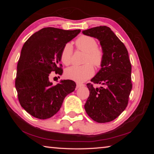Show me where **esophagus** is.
I'll return each mask as SVG.
<instances>
[{"label":"esophagus","instance_id":"1","mask_svg":"<svg viewBox=\"0 0 154 154\" xmlns=\"http://www.w3.org/2000/svg\"><path fill=\"white\" fill-rule=\"evenodd\" d=\"M76 85H77V88H79L82 87V86H83V85H84L83 84V83H77Z\"/></svg>","mask_w":154,"mask_h":154}]
</instances>
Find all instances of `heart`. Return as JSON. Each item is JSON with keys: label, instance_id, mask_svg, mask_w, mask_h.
<instances>
[{"label": "heart", "instance_id": "b5f03b06", "mask_svg": "<svg viewBox=\"0 0 154 154\" xmlns=\"http://www.w3.org/2000/svg\"><path fill=\"white\" fill-rule=\"evenodd\" d=\"M77 48L86 53L85 58V64L82 66L74 65L68 68L65 71V75L70 79L77 82H83L90 79L94 73V70L91 65L99 67L103 62L104 54L102 49L97 47V42L92 36H81L75 41ZM72 56V45L68 43L65 45L61 51V60L64 64L71 63ZM90 62L92 64L88 63Z\"/></svg>", "mask_w": 154, "mask_h": 154}]
</instances>
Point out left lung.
I'll return each instance as SVG.
<instances>
[{"label":"left lung","mask_w":154,"mask_h":154,"mask_svg":"<svg viewBox=\"0 0 154 154\" xmlns=\"http://www.w3.org/2000/svg\"><path fill=\"white\" fill-rule=\"evenodd\" d=\"M82 32L97 38L104 54L101 69L91 79L94 83L103 85L94 88L92 83H88L90 96L84 105L85 110L96 122H111L126 109L132 88L128 52L124 44L106 26Z\"/></svg>","instance_id":"8db88e82"}]
</instances>
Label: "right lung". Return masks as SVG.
I'll list each match as a JSON object with an SVG mask.
<instances>
[{
    "label": "right lung",
    "instance_id": "1",
    "mask_svg": "<svg viewBox=\"0 0 154 154\" xmlns=\"http://www.w3.org/2000/svg\"><path fill=\"white\" fill-rule=\"evenodd\" d=\"M81 30H65L48 27L36 32L26 41L17 63L15 88L21 106L36 118L45 119L58 112L64 98L75 90L72 80L53 85L51 72L62 75L61 51ZM60 66H59V65Z\"/></svg>",
    "mask_w": 154,
    "mask_h": 154
}]
</instances>
